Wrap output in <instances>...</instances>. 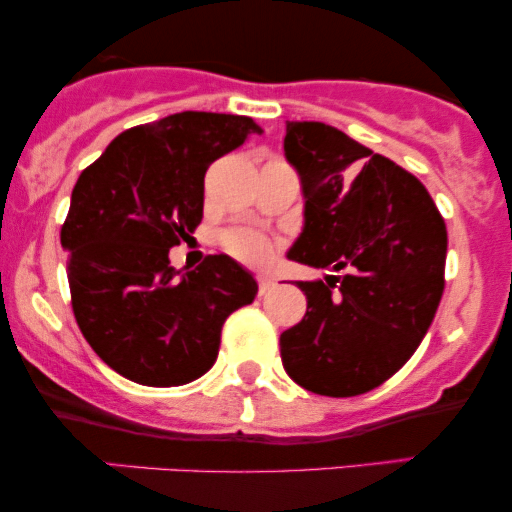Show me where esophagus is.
I'll return each instance as SVG.
<instances>
[{"label": "esophagus", "instance_id": "1", "mask_svg": "<svg viewBox=\"0 0 512 512\" xmlns=\"http://www.w3.org/2000/svg\"><path fill=\"white\" fill-rule=\"evenodd\" d=\"M257 284H260V296H264V293H269L274 289V281L264 274H257Z\"/></svg>", "mask_w": 512, "mask_h": 512}]
</instances>
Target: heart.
Returning <instances> with one entry per match:
<instances>
[{
  "instance_id": "b5f03b06",
  "label": "heart",
  "mask_w": 512,
  "mask_h": 512,
  "mask_svg": "<svg viewBox=\"0 0 512 512\" xmlns=\"http://www.w3.org/2000/svg\"><path fill=\"white\" fill-rule=\"evenodd\" d=\"M226 248L238 255L240 260H248V262H262L267 260L269 255V243L267 238L257 236V233H248V231H238V233H228L226 240Z\"/></svg>"
}]
</instances>
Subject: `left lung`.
Wrapping results in <instances>:
<instances>
[{"label":"left lung","mask_w":512,"mask_h":512,"mask_svg":"<svg viewBox=\"0 0 512 512\" xmlns=\"http://www.w3.org/2000/svg\"><path fill=\"white\" fill-rule=\"evenodd\" d=\"M303 190L293 262L344 272L298 281L308 310L281 332V363L315 395L383 385L426 337L443 296L448 231L426 187L325 122H286Z\"/></svg>","instance_id":"1"}]
</instances>
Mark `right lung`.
Returning a JSON list of instances; mask_svg holds the SVG:
<instances>
[{"instance_id":"1","label":"right lung","mask_w":512,"mask_h":512,"mask_svg":"<svg viewBox=\"0 0 512 512\" xmlns=\"http://www.w3.org/2000/svg\"><path fill=\"white\" fill-rule=\"evenodd\" d=\"M250 134H262L252 117L185 110L117 134L76 180L60 236L74 317L132 383L197 380L226 317L255 301V276L233 257L209 255L192 272L168 260L202 221L207 168Z\"/></svg>"}]
</instances>
